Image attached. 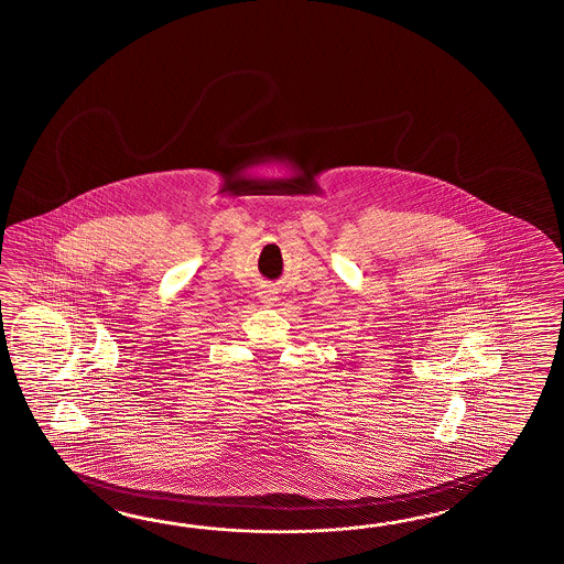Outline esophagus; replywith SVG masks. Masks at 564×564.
Wrapping results in <instances>:
<instances>
[{
	"mask_svg": "<svg viewBox=\"0 0 564 564\" xmlns=\"http://www.w3.org/2000/svg\"><path fill=\"white\" fill-rule=\"evenodd\" d=\"M261 300L264 303H271L275 300V295H273V291H261Z\"/></svg>",
	"mask_w": 564,
	"mask_h": 564,
	"instance_id": "1",
	"label": "esophagus"
}]
</instances>
